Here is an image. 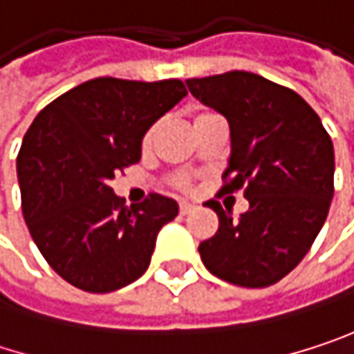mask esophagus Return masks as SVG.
<instances>
[{"instance_id":"1","label":"esophagus","mask_w":354,"mask_h":354,"mask_svg":"<svg viewBox=\"0 0 354 354\" xmlns=\"http://www.w3.org/2000/svg\"><path fill=\"white\" fill-rule=\"evenodd\" d=\"M192 209H194V205H192V203H186V201H182V203H180V213H182V215H188Z\"/></svg>"}]
</instances>
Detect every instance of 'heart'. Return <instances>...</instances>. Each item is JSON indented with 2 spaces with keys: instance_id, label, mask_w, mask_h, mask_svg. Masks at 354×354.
Returning a JSON list of instances; mask_svg holds the SVG:
<instances>
[{
  "instance_id": "b5f03b06",
  "label": "heart",
  "mask_w": 354,
  "mask_h": 354,
  "mask_svg": "<svg viewBox=\"0 0 354 354\" xmlns=\"http://www.w3.org/2000/svg\"><path fill=\"white\" fill-rule=\"evenodd\" d=\"M209 112H203V114H198L196 118H201V116H207ZM194 118V120H196ZM153 139H156V127H149L147 131H145V135H143V141H141V147L143 149H149L151 145H153Z\"/></svg>"
}]
</instances>
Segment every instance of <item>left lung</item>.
I'll return each instance as SVG.
<instances>
[{"mask_svg":"<svg viewBox=\"0 0 354 354\" xmlns=\"http://www.w3.org/2000/svg\"><path fill=\"white\" fill-rule=\"evenodd\" d=\"M190 94L227 118L232 151L219 194L246 186L250 209L232 219L217 201L213 238L201 242L207 270L240 287H268L308 254L334 196V147L299 94L262 75L227 71L186 80Z\"/></svg>","mask_w":354,"mask_h":354,"instance_id":"8db88e82","label":"left lung"}]
</instances>
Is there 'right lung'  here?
<instances>
[{"label":"right lung","instance_id":"obj_1","mask_svg":"<svg viewBox=\"0 0 354 354\" xmlns=\"http://www.w3.org/2000/svg\"><path fill=\"white\" fill-rule=\"evenodd\" d=\"M180 80H90L42 108L18 153L22 213L53 270L82 291L108 293L149 266L178 203L149 194L122 207L110 180L141 160L149 127L186 96Z\"/></svg>","mask_w":354,"mask_h":354}]
</instances>
